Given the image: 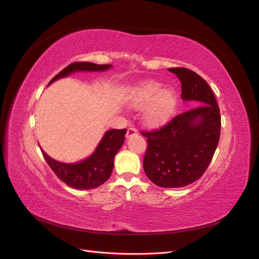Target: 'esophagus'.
Listing matches in <instances>:
<instances>
[{"label":"esophagus","instance_id":"34e87169","mask_svg":"<svg viewBox=\"0 0 259 259\" xmlns=\"http://www.w3.org/2000/svg\"><path fill=\"white\" fill-rule=\"evenodd\" d=\"M136 134H137V130L135 127H128L127 132H126V138H130Z\"/></svg>","mask_w":259,"mask_h":259}]
</instances>
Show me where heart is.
<instances>
[{"label": "heart", "instance_id": "b5f03b06", "mask_svg": "<svg viewBox=\"0 0 259 259\" xmlns=\"http://www.w3.org/2000/svg\"><path fill=\"white\" fill-rule=\"evenodd\" d=\"M130 104L136 109H146L144 121L148 126L156 127L166 123L174 114L177 96L174 90H163L158 82L149 81L139 85L131 96Z\"/></svg>", "mask_w": 259, "mask_h": 259}]
</instances>
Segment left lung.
<instances>
[{
  "mask_svg": "<svg viewBox=\"0 0 259 259\" xmlns=\"http://www.w3.org/2000/svg\"><path fill=\"white\" fill-rule=\"evenodd\" d=\"M182 83V98L198 101L197 107L173 117L160 130L142 132L147 138L144 169L162 188L194 183L206 170L221 137V112L213 91L198 73L170 68Z\"/></svg>",
  "mask_w": 259,
  "mask_h": 259,
  "instance_id": "obj_1",
  "label": "left lung"
}]
</instances>
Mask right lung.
<instances>
[{"mask_svg": "<svg viewBox=\"0 0 259 259\" xmlns=\"http://www.w3.org/2000/svg\"><path fill=\"white\" fill-rule=\"evenodd\" d=\"M111 65H96L92 62H73L51 80L50 84L60 77H66L70 73L76 71H106ZM126 128L110 130L106 132L101 138L95 151L77 163H61L52 159L43 150V156L61 182L69 187L79 190H89L103 185L111 176L113 169L114 156L122 147Z\"/></svg>", "mask_w": 259, "mask_h": 259, "instance_id": "right-lung-1", "label": "right lung"}]
</instances>
